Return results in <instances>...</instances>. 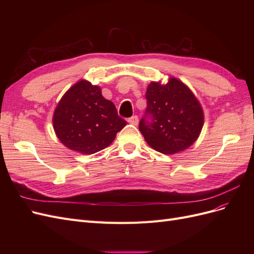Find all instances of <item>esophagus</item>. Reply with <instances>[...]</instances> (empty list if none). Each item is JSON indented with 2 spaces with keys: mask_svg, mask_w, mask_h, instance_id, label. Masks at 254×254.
I'll list each match as a JSON object with an SVG mask.
<instances>
[{
  "mask_svg": "<svg viewBox=\"0 0 254 254\" xmlns=\"http://www.w3.org/2000/svg\"><path fill=\"white\" fill-rule=\"evenodd\" d=\"M128 123H129V124L136 126L137 124H139V118H137L136 115H134V117H131L130 119H128Z\"/></svg>",
  "mask_w": 254,
  "mask_h": 254,
  "instance_id": "obj_1",
  "label": "esophagus"
}]
</instances>
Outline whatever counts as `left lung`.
Returning <instances> with one entry per match:
<instances>
[{"mask_svg": "<svg viewBox=\"0 0 254 254\" xmlns=\"http://www.w3.org/2000/svg\"><path fill=\"white\" fill-rule=\"evenodd\" d=\"M151 122L140 121L139 129L151 148L173 155L193 145L204 123L202 107L190 89L171 76L166 83L151 81L146 90Z\"/></svg>", "mask_w": 254, "mask_h": 254, "instance_id": "obj_1", "label": "left lung"}]
</instances>
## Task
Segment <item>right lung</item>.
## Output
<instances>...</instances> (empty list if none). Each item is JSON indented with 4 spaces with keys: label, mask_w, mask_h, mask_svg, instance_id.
<instances>
[{
    "label": "right lung",
    "mask_w": 254,
    "mask_h": 254,
    "mask_svg": "<svg viewBox=\"0 0 254 254\" xmlns=\"http://www.w3.org/2000/svg\"><path fill=\"white\" fill-rule=\"evenodd\" d=\"M111 101L86 79L68 89L53 114V127L59 141L68 149L91 155L114 141L126 126Z\"/></svg>",
    "instance_id": "1"
}]
</instances>
